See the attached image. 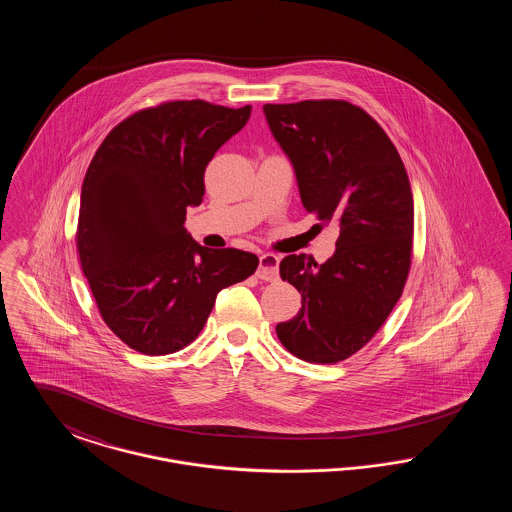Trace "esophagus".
<instances>
[{"label": "esophagus", "instance_id": "34e87169", "mask_svg": "<svg viewBox=\"0 0 512 512\" xmlns=\"http://www.w3.org/2000/svg\"><path fill=\"white\" fill-rule=\"evenodd\" d=\"M278 265H280V257L272 255V253H265L259 257V268H257V276L261 280L272 282L278 278Z\"/></svg>", "mask_w": 512, "mask_h": 512}]
</instances>
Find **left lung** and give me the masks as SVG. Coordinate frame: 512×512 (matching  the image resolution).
Instances as JSON below:
<instances>
[{
  "label": "left lung",
  "mask_w": 512,
  "mask_h": 512,
  "mask_svg": "<svg viewBox=\"0 0 512 512\" xmlns=\"http://www.w3.org/2000/svg\"><path fill=\"white\" fill-rule=\"evenodd\" d=\"M263 111L307 213L340 226L326 263L282 259L280 276L301 293V309L276 334L295 357L334 365L372 340L405 288L414 232L409 176L382 126L349 101L267 103Z\"/></svg>",
  "instance_id": "8db88e82"
}]
</instances>
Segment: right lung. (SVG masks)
<instances>
[{"instance_id": "1", "label": "right lung", "mask_w": 512, "mask_h": 512, "mask_svg": "<svg viewBox=\"0 0 512 512\" xmlns=\"http://www.w3.org/2000/svg\"><path fill=\"white\" fill-rule=\"evenodd\" d=\"M251 105L167 101L117 124L99 146L80 194L76 247L105 324L144 355H169L199 336L217 293L251 276L257 255L207 249L184 228L205 194L219 147Z\"/></svg>"}]
</instances>
